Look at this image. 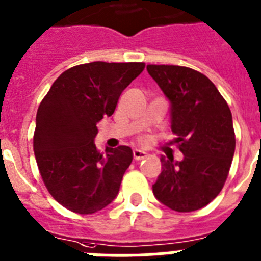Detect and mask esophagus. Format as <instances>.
Returning <instances> with one entry per match:
<instances>
[{"label":"esophagus","instance_id":"1","mask_svg":"<svg viewBox=\"0 0 261 261\" xmlns=\"http://www.w3.org/2000/svg\"><path fill=\"white\" fill-rule=\"evenodd\" d=\"M146 157V153L144 152V150L141 149H135L133 150V159H135L136 161H140V160H144Z\"/></svg>","mask_w":261,"mask_h":261}]
</instances>
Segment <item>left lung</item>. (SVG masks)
Listing matches in <instances>:
<instances>
[{
    "mask_svg": "<svg viewBox=\"0 0 261 261\" xmlns=\"http://www.w3.org/2000/svg\"><path fill=\"white\" fill-rule=\"evenodd\" d=\"M146 70L169 101L174 143L184 157L161 156L152 185L161 204L192 212L210 204L227 180L234 153L232 113L210 79L191 68L148 65Z\"/></svg>",
    "mask_w": 261,
    "mask_h": 261,
    "instance_id": "left-lung-1",
    "label": "left lung"
}]
</instances>
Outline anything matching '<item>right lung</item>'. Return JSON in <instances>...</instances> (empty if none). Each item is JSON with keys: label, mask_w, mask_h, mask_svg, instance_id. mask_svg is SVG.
Returning a JSON list of instances; mask_svg holds the SVG:
<instances>
[{"label": "right lung", "mask_w": 261, "mask_h": 261, "mask_svg": "<svg viewBox=\"0 0 261 261\" xmlns=\"http://www.w3.org/2000/svg\"><path fill=\"white\" fill-rule=\"evenodd\" d=\"M144 62H102L73 66L60 74L36 116L34 156L49 193L66 210L98 212L113 201L133 160L129 146L96 148V124L109 117L122 90Z\"/></svg>", "instance_id": "right-lung-1"}]
</instances>
